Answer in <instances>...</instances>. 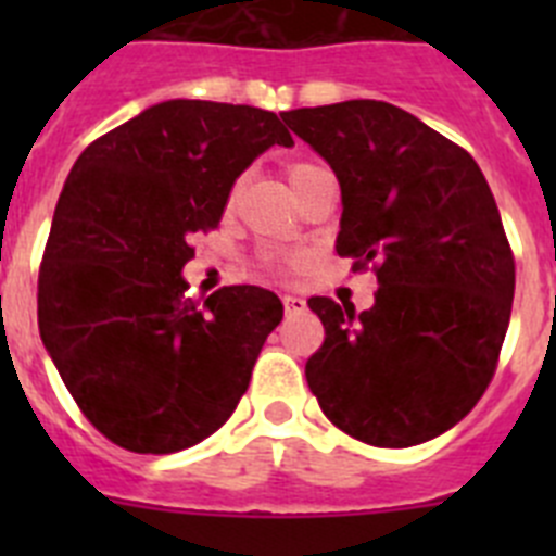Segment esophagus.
Returning <instances> with one entry per match:
<instances>
[{
    "instance_id": "34e87169",
    "label": "esophagus",
    "mask_w": 556,
    "mask_h": 556,
    "mask_svg": "<svg viewBox=\"0 0 556 556\" xmlns=\"http://www.w3.org/2000/svg\"><path fill=\"white\" fill-rule=\"evenodd\" d=\"M283 308H287L289 317H292V314H303L306 312V301H303V298H294V294H283Z\"/></svg>"
}]
</instances>
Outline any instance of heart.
Here are the masks:
<instances>
[{
	"label": "heart",
	"mask_w": 556,
	"mask_h": 556,
	"mask_svg": "<svg viewBox=\"0 0 556 556\" xmlns=\"http://www.w3.org/2000/svg\"><path fill=\"white\" fill-rule=\"evenodd\" d=\"M317 169H323V166L308 164V161H298V164L289 166L287 175H289V184H292V189H298V186H301L303 180H306L308 175H314V172H317ZM239 186H242V180H239V184L233 186V191H230V200H236V194H239ZM262 267L269 269V273H281L283 264H281V258H275V255H267Z\"/></svg>",
	"instance_id": "1"
}]
</instances>
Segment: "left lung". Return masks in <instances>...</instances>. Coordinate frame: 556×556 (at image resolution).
<instances>
[{"instance_id":"obj_1","label":"left lung","mask_w":556,"mask_h":556,"mask_svg":"<svg viewBox=\"0 0 556 556\" xmlns=\"http://www.w3.org/2000/svg\"><path fill=\"white\" fill-rule=\"evenodd\" d=\"M283 122L337 172V253L378 281L367 312L308 301L326 328L308 390L353 440H434L484 395L513 314L515 255L493 191L468 150L390 102L298 108Z\"/></svg>"}]
</instances>
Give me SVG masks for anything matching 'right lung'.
Masks as SVG:
<instances>
[{
  "mask_svg": "<svg viewBox=\"0 0 556 556\" xmlns=\"http://www.w3.org/2000/svg\"><path fill=\"white\" fill-rule=\"evenodd\" d=\"M273 144L275 113L169 100L83 150L38 269V328L88 424L119 448L175 454L233 415L283 317L258 287L186 301L191 233L214 230L236 178Z\"/></svg>",
  "mask_w": 556,
  "mask_h": 556,
  "instance_id": "add662e5",
  "label": "right lung"
}]
</instances>
